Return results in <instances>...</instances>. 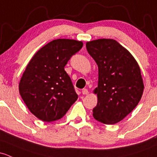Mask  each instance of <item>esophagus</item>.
<instances>
[{"instance_id": "obj_1", "label": "esophagus", "mask_w": 157, "mask_h": 157, "mask_svg": "<svg viewBox=\"0 0 157 157\" xmlns=\"http://www.w3.org/2000/svg\"><path fill=\"white\" fill-rule=\"evenodd\" d=\"M88 90L87 89H83L82 90V93L83 94V95H86V94H88Z\"/></svg>"}]
</instances>
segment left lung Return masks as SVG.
Here are the masks:
<instances>
[{"label": "left lung", "mask_w": 157, "mask_h": 157, "mask_svg": "<svg viewBox=\"0 0 157 157\" xmlns=\"http://www.w3.org/2000/svg\"><path fill=\"white\" fill-rule=\"evenodd\" d=\"M98 67L95 90L98 103L93 117L104 124H115L133 110L141 100L144 83L141 70L132 54L113 39H98L86 44Z\"/></svg>", "instance_id": "1"}]
</instances>
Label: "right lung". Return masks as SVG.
<instances>
[{
  "mask_svg": "<svg viewBox=\"0 0 157 157\" xmlns=\"http://www.w3.org/2000/svg\"><path fill=\"white\" fill-rule=\"evenodd\" d=\"M83 45L74 40H54L39 49L28 64L19 83V93L40 120H59L77 101L78 95L65 66Z\"/></svg>",
  "mask_w": 157,
  "mask_h": 157,
  "instance_id": "right-lung-1",
  "label": "right lung"
}]
</instances>
